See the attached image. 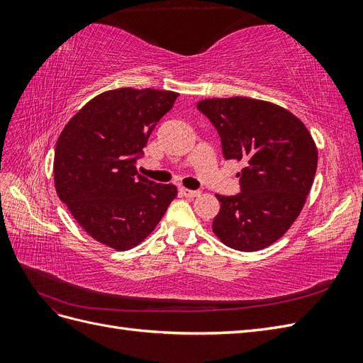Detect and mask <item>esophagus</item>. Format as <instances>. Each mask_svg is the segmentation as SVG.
Masks as SVG:
<instances>
[{
	"instance_id": "34e87169",
	"label": "esophagus",
	"mask_w": 363,
	"mask_h": 363,
	"mask_svg": "<svg viewBox=\"0 0 363 363\" xmlns=\"http://www.w3.org/2000/svg\"><path fill=\"white\" fill-rule=\"evenodd\" d=\"M180 194L186 199H195V196H199L201 192L200 191H192V189H186V188H180Z\"/></svg>"
}]
</instances>
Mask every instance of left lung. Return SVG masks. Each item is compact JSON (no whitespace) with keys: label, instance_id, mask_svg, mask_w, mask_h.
<instances>
[{"label":"left lung","instance_id":"8db88e82","mask_svg":"<svg viewBox=\"0 0 363 363\" xmlns=\"http://www.w3.org/2000/svg\"><path fill=\"white\" fill-rule=\"evenodd\" d=\"M221 138L223 156L244 164L240 192L221 203L213 233L239 251L276 242L298 218L312 188L318 150L301 121L286 108L247 96L208 98L196 104Z\"/></svg>","mask_w":363,"mask_h":363}]
</instances>
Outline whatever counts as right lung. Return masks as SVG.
<instances>
[{
  "label": "right lung",
  "mask_w": 363,
  "mask_h": 363,
  "mask_svg": "<svg viewBox=\"0 0 363 363\" xmlns=\"http://www.w3.org/2000/svg\"><path fill=\"white\" fill-rule=\"evenodd\" d=\"M177 92L119 87L96 95L65 125L54 152V186L74 219L98 242L118 251L156 228L174 184L142 177L136 162Z\"/></svg>",
  "instance_id": "right-lung-1"
}]
</instances>
